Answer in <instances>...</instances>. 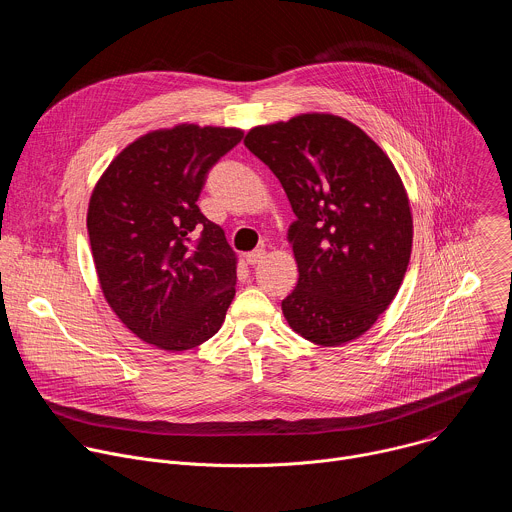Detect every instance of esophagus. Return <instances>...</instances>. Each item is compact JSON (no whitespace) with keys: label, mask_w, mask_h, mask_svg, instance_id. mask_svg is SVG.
<instances>
[{"label":"esophagus","mask_w":512,"mask_h":512,"mask_svg":"<svg viewBox=\"0 0 512 512\" xmlns=\"http://www.w3.org/2000/svg\"><path fill=\"white\" fill-rule=\"evenodd\" d=\"M265 249H257V251H251V253H247L245 255V259H247V263L249 265H257V263H261L263 259H265Z\"/></svg>","instance_id":"1"}]
</instances>
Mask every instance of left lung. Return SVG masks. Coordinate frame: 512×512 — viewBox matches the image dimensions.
<instances>
[{"mask_svg": "<svg viewBox=\"0 0 512 512\" xmlns=\"http://www.w3.org/2000/svg\"><path fill=\"white\" fill-rule=\"evenodd\" d=\"M245 145L296 214L287 241L300 277L281 302L287 324L320 346L362 336L395 300L411 257L413 216L393 162L330 113L257 125Z\"/></svg>", "mask_w": 512, "mask_h": 512, "instance_id": "obj_1", "label": "left lung"}]
</instances>
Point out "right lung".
<instances>
[{
	"instance_id": "obj_1",
	"label": "right lung",
	"mask_w": 512,
	"mask_h": 512,
	"mask_svg": "<svg viewBox=\"0 0 512 512\" xmlns=\"http://www.w3.org/2000/svg\"><path fill=\"white\" fill-rule=\"evenodd\" d=\"M243 139L237 127L180 123L131 141L89 200L87 229L103 296L143 342L182 352L223 326L237 255L200 212L208 170ZM192 234L201 239L191 245Z\"/></svg>"
}]
</instances>
